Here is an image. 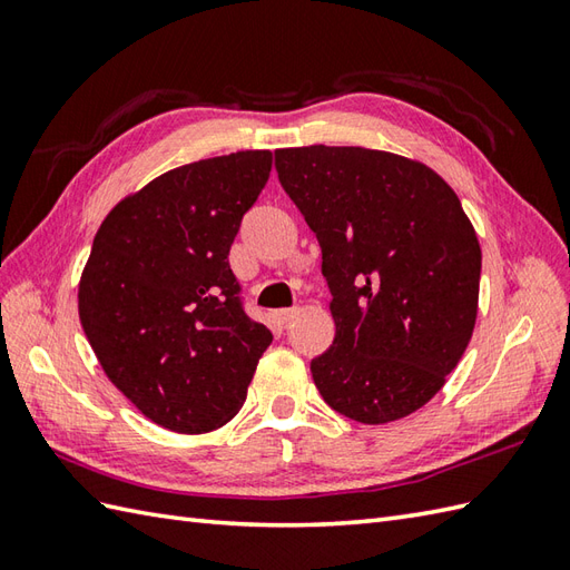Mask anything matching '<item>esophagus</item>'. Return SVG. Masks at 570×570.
Returning <instances> with one entry per match:
<instances>
[{
  "label": "esophagus",
  "mask_w": 570,
  "mask_h": 570,
  "mask_svg": "<svg viewBox=\"0 0 570 570\" xmlns=\"http://www.w3.org/2000/svg\"><path fill=\"white\" fill-rule=\"evenodd\" d=\"M296 316H298V308H282V311L274 313V321L282 325V328H286V325L292 323Z\"/></svg>",
  "instance_id": "obj_1"
}]
</instances>
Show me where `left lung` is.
<instances>
[{
	"mask_svg": "<svg viewBox=\"0 0 570 570\" xmlns=\"http://www.w3.org/2000/svg\"><path fill=\"white\" fill-rule=\"evenodd\" d=\"M316 233L335 341L311 362L325 404L360 423L414 414L475 331L482 252L455 190L416 159L365 147L276 149Z\"/></svg>",
	"mask_w": 570,
	"mask_h": 570,
	"instance_id": "obj_1",
	"label": "left lung"
}]
</instances>
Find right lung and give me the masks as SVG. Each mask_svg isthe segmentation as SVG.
<instances>
[{"label": "right lung", "mask_w": 570, "mask_h": 570, "mask_svg": "<svg viewBox=\"0 0 570 570\" xmlns=\"http://www.w3.org/2000/svg\"><path fill=\"white\" fill-rule=\"evenodd\" d=\"M272 151L171 168L107 213L78 284L85 337L107 377L176 433L225 426L272 343L239 304L227 254L269 180Z\"/></svg>", "instance_id": "add662e5"}]
</instances>
